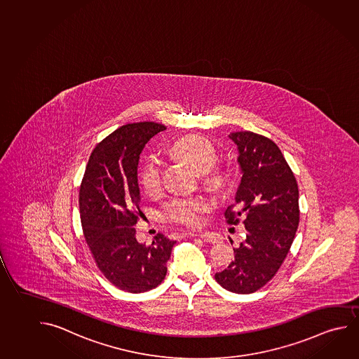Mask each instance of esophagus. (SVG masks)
<instances>
[{"mask_svg": "<svg viewBox=\"0 0 359 359\" xmlns=\"http://www.w3.org/2000/svg\"><path fill=\"white\" fill-rule=\"evenodd\" d=\"M189 236L200 237L205 243H215L219 241V237L216 236L212 232L208 231H196L189 232Z\"/></svg>", "mask_w": 359, "mask_h": 359, "instance_id": "esophagus-1", "label": "esophagus"}]
</instances>
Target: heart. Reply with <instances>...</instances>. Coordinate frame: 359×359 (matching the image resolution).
I'll use <instances>...</instances> for the list:
<instances>
[{"instance_id": "heart-1", "label": "heart", "mask_w": 359, "mask_h": 359, "mask_svg": "<svg viewBox=\"0 0 359 359\" xmlns=\"http://www.w3.org/2000/svg\"><path fill=\"white\" fill-rule=\"evenodd\" d=\"M173 152L189 161L196 170H207L217 161V149L212 142L202 135L189 134L175 142ZM211 181L219 183L222 176L219 170L211 172ZM140 183L148 195H156L162 186V163L156 156L146 159L140 172ZM210 207L205 197L173 198L163 208L164 219L178 225L196 226L201 224L203 212Z\"/></svg>"}]
</instances>
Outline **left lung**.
<instances>
[{
	"label": "left lung",
	"instance_id": "left-lung-1",
	"mask_svg": "<svg viewBox=\"0 0 359 359\" xmlns=\"http://www.w3.org/2000/svg\"><path fill=\"white\" fill-rule=\"evenodd\" d=\"M229 138L243 177L225 217L237 225L243 216L248 233L233 249L235 260L215 279L229 292L250 294L273 279L290 250L299 225L298 183L273 140L248 130Z\"/></svg>",
	"mask_w": 359,
	"mask_h": 359
}]
</instances>
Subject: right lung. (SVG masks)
<instances>
[{"label": "right lung", "instance_id": "add662e5", "mask_svg": "<svg viewBox=\"0 0 359 359\" xmlns=\"http://www.w3.org/2000/svg\"><path fill=\"white\" fill-rule=\"evenodd\" d=\"M164 129L154 122L118 128L94 148L80 184V219L91 255L113 285L134 294L163 281L176 243L157 233L152 245L144 246L134 229L140 213V153Z\"/></svg>", "mask_w": 359, "mask_h": 359}]
</instances>
